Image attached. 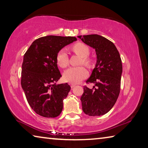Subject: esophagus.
I'll return each mask as SVG.
<instances>
[{
	"label": "esophagus",
	"instance_id": "obj_1",
	"mask_svg": "<svg viewBox=\"0 0 148 148\" xmlns=\"http://www.w3.org/2000/svg\"><path fill=\"white\" fill-rule=\"evenodd\" d=\"M71 88H73L75 86H76V84H71Z\"/></svg>",
	"mask_w": 148,
	"mask_h": 148
}]
</instances>
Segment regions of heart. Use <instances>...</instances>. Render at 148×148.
<instances>
[{"label":"heart","instance_id":"1","mask_svg":"<svg viewBox=\"0 0 148 148\" xmlns=\"http://www.w3.org/2000/svg\"><path fill=\"white\" fill-rule=\"evenodd\" d=\"M72 50L75 53L82 57V61L87 66H91L93 63V60L88 57L89 49L87 46L82 42L74 44L71 47ZM57 63L62 68L68 66L69 59L67 52L62 49L57 53L56 56ZM88 75V71L84 66L70 67L63 74V78L65 81L71 84H77L84 79Z\"/></svg>","mask_w":148,"mask_h":148}]
</instances>
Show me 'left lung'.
I'll return each mask as SVG.
<instances>
[{"mask_svg": "<svg viewBox=\"0 0 148 148\" xmlns=\"http://www.w3.org/2000/svg\"><path fill=\"white\" fill-rule=\"evenodd\" d=\"M95 49L97 62L87 83H93L89 89L84 87L81 97L82 110L89 116H100L108 112L118 98L123 71L120 55L113 42L98 34L77 36Z\"/></svg>", "mask_w": 148, "mask_h": 148, "instance_id": "obj_1", "label": "left lung"}]
</instances>
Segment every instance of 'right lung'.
<instances>
[{
  "label": "right lung",
  "instance_id": "right-lung-1",
  "mask_svg": "<svg viewBox=\"0 0 148 148\" xmlns=\"http://www.w3.org/2000/svg\"><path fill=\"white\" fill-rule=\"evenodd\" d=\"M76 40L73 36L41 37L24 55L21 87L30 106L40 116L56 117L61 113L71 86L56 83L61 77L56 56L62 47Z\"/></svg>",
  "mask_w": 148,
  "mask_h": 148
}]
</instances>
